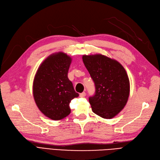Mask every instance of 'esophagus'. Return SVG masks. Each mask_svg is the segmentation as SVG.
Instances as JSON below:
<instances>
[{
  "label": "esophagus",
  "instance_id": "esophagus-1",
  "mask_svg": "<svg viewBox=\"0 0 160 160\" xmlns=\"http://www.w3.org/2000/svg\"><path fill=\"white\" fill-rule=\"evenodd\" d=\"M86 92H82V93H81V94H80V97H81V98H84V97H85V96H86Z\"/></svg>",
  "mask_w": 160,
  "mask_h": 160
}]
</instances>
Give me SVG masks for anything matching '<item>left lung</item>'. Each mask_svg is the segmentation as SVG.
Returning <instances> with one entry per match:
<instances>
[{"label":"left lung","mask_w":160,"mask_h":160,"mask_svg":"<svg viewBox=\"0 0 160 160\" xmlns=\"http://www.w3.org/2000/svg\"><path fill=\"white\" fill-rule=\"evenodd\" d=\"M83 62L95 84V94L89 98L92 110L110 119L126 106L130 94V81L118 61L102 54L84 55Z\"/></svg>","instance_id":"obj_1"}]
</instances>
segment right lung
<instances>
[{
  "label": "right lung",
  "mask_w": 160,
  "mask_h": 160,
  "mask_svg": "<svg viewBox=\"0 0 160 160\" xmlns=\"http://www.w3.org/2000/svg\"><path fill=\"white\" fill-rule=\"evenodd\" d=\"M71 62L65 53L53 54L40 64L34 77V101L41 112L53 120L68 116L70 102L79 96L68 78Z\"/></svg>",
  "instance_id": "obj_1"
}]
</instances>
